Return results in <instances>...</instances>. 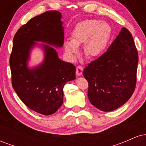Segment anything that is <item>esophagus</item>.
Listing matches in <instances>:
<instances>
[{"label": "esophagus", "mask_w": 146, "mask_h": 146, "mask_svg": "<svg viewBox=\"0 0 146 146\" xmlns=\"http://www.w3.org/2000/svg\"><path fill=\"white\" fill-rule=\"evenodd\" d=\"M83 69L84 68L82 66H77L76 68V75H78V76H80V75H82V72H83Z\"/></svg>", "instance_id": "34e87169"}]
</instances>
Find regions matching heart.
I'll return each mask as SVG.
<instances>
[{
  "label": "heart",
  "instance_id": "1",
  "mask_svg": "<svg viewBox=\"0 0 146 146\" xmlns=\"http://www.w3.org/2000/svg\"><path fill=\"white\" fill-rule=\"evenodd\" d=\"M112 35V28L106 22L95 19L79 23L71 34V41L64 43L65 51L74 59L79 53L78 46L85 44L84 51L90 58L100 56L108 46Z\"/></svg>",
  "mask_w": 146,
  "mask_h": 146
}]
</instances>
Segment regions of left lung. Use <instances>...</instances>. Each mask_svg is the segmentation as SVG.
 <instances>
[{"label":"left lung","mask_w":146,"mask_h":146,"mask_svg":"<svg viewBox=\"0 0 146 146\" xmlns=\"http://www.w3.org/2000/svg\"><path fill=\"white\" fill-rule=\"evenodd\" d=\"M138 60L132 34L123 27L106 52L84 70L90 103L110 112L128 102L136 86Z\"/></svg>","instance_id":"1"}]
</instances>
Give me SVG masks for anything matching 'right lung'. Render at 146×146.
Returning <instances> with one entry per match:
<instances>
[{
  "label": "right lung",
  "instance_id": "1",
  "mask_svg": "<svg viewBox=\"0 0 146 146\" xmlns=\"http://www.w3.org/2000/svg\"><path fill=\"white\" fill-rule=\"evenodd\" d=\"M62 14L48 11L31 18L15 34L9 59L11 82L21 101L33 111L44 115L55 113L63 103V87L75 79V66L58 58L55 47L64 44ZM36 44L45 52L43 62L28 67L31 48Z\"/></svg>",
  "mask_w": 146,
  "mask_h": 146
}]
</instances>
